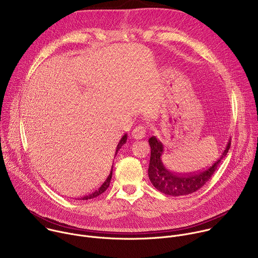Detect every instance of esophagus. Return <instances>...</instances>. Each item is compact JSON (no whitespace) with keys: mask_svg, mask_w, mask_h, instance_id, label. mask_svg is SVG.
I'll use <instances>...</instances> for the list:
<instances>
[{"mask_svg":"<svg viewBox=\"0 0 258 258\" xmlns=\"http://www.w3.org/2000/svg\"><path fill=\"white\" fill-rule=\"evenodd\" d=\"M146 126L141 124L139 126H137L136 128H134V131L132 132V137L135 139V140H141L143 138L146 137Z\"/></svg>","mask_w":258,"mask_h":258,"instance_id":"1","label":"esophagus"}]
</instances>
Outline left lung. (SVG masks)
<instances>
[{
  "label": "left lung",
  "instance_id": "8db88e82",
  "mask_svg": "<svg viewBox=\"0 0 258 258\" xmlns=\"http://www.w3.org/2000/svg\"><path fill=\"white\" fill-rule=\"evenodd\" d=\"M149 145L151 147V157L148 168L149 179L161 193L176 197L194 193L205 185L229 152L231 139L226 146L225 151L210 166L201 171L186 174L175 173L165 167L162 162L164 147L156 137L153 136L149 139Z\"/></svg>",
  "mask_w": 258,
  "mask_h": 258
}]
</instances>
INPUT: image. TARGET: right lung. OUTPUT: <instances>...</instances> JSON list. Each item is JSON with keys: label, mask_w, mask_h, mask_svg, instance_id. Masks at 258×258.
Listing matches in <instances>:
<instances>
[{"label": "right lung", "mask_w": 258, "mask_h": 258, "mask_svg": "<svg viewBox=\"0 0 258 258\" xmlns=\"http://www.w3.org/2000/svg\"><path fill=\"white\" fill-rule=\"evenodd\" d=\"M126 140H127V135L125 134V135L120 139V141H119V143H118V145H117V147H116L115 155L117 154V152L119 151V149L121 148V147L126 143ZM112 167H113V166H112ZM112 167H111V171H110L109 175L106 177V179L101 183V185H100L94 192H92L91 194H89V195H87V196H84V197L82 198V200H89V199H93V198H95V197H98L99 195H101L102 193H104V192L108 189V187H109V185H110V180H111V177H112Z\"/></svg>", "instance_id": "right-lung-1"}]
</instances>
